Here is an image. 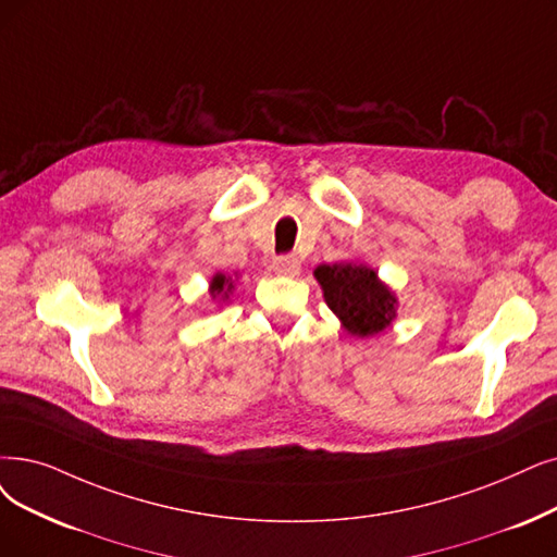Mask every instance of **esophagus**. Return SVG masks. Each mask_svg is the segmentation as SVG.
<instances>
[{"instance_id":"34e87169","label":"esophagus","mask_w":557,"mask_h":557,"mask_svg":"<svg viewBox=\"0 0 557 557\" xmlns=\"http://www.w3.org/2000/svg\"><path fill=\"white\" fill-rule=\"evenodd\" d=\"M272 270L278 274V276H297L299 270H301V260L290 253V256H278L274 258L272 262Z\"/></svg>"}]
</instances>
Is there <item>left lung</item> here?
Masks as SVG:
<instances>
[{
  "label": "left lung",
  "mask_w": 557,
  "mask_h": 557,
  "mask_svg": "<svg viewBox=\"0 0 557 557\" xmlns=\"http://www.w3.org/2000/svg\"><path fill=\"white\" fill-rule=\"evenodd\" d=\"M313 276L349 336L370 338L395 322L397 297L370 264L359 260L318 264Z\"/></svg>",
  "instance_id": "8db88e82"
}]
</instances>
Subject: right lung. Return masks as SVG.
I'll return each mask as SVG.
<instances>
[{"label":"right lung","mask_w":557,"mask_h":557,"mask_svg":"<svg viewBox=\"0 0 557 557\" xmlns=\"http://www.w3.org/2000/svg\"><path fill=\"white\" fill-rule=\"evenodd\" d=\"M235 281H237V272L233 274H221L216 272L212 278H210V299L216 304V306H224L231 301L233 293H235Z\"/></svg>","instance_id":"1"}]
</instances>
